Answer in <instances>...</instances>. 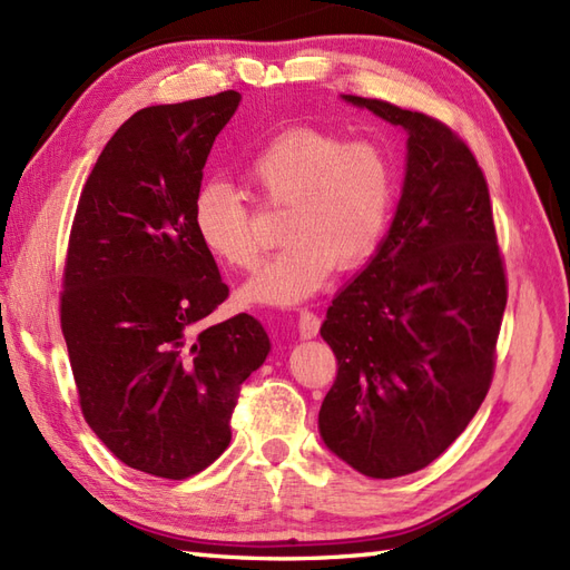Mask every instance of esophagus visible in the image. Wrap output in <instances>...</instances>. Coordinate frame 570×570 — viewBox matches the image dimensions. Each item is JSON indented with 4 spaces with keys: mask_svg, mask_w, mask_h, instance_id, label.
Returning <instances> with one entry per match:
<instances>
[{
    "mask_svg": "<svg viewBox=\"0 0 570 570\" xmlns=\"http://www.w3.org/2000/svg\"><path fill=\"white\" fill-rule=\"evenodd\" d=\"M317 332H320V317L308 308L301 311V315H298L301 340H313V337H317Z\"/></svg>",
    "mask_w": 570,
    "mask_h": 570,
    "instance_id": "1",
    "label": "esophagus"
}]
</instances>
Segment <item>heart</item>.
Segmentation results:
<instances>
[{
  "label": "heart",
  "mask_w": 570,
  "mask_h": 570,
  "mask_svg": "<svg viewBox=\"0 0 570 570\" xmlns=\"http://www.w3.org/2000/svg\"><path fill=\"white\" fill-rule=\"evenodd\" d=\"M245 180L274 207L284 250L243 286L247 303L296 305L325 286L334 265L352 269L381 243L395 202V166L371 139H346L317 127H294L247 160ZM202 245L228 267L250 269L262 250L253 204L224 180L204 183L193 199Z\"/></svg>",
  "instance_id": "1"
}]
</instances>
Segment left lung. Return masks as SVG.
<instances>
[{
    "mask_svg": "<svg viewBox=\"0 0 570 570\" xmlns=\"http://www.w3.org/2000/svg\"><path fill=\"white\" fill-rule=\"evenodd\" d=\"M342 98L404 129L406 173L387 236L320 327L337 381L317 426L356 472L395 479L443 455L484 402L508 282L470 146L424 112Z\"/></svg>",
    "mask_w": 570,
    "mask_h": 570,
    "instance_id": "1",
    "label": "left lung"
}]
</instances>
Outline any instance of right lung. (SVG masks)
Listing matches in <instances>:
<instances>
[{
	"label": "right lung",
	"mask_w": 570,
	"mask_h": 570,
	"mask_svg": "<svg viewBox=\"0 0 570 570\" xmlns=\"http://www.w3.org/2000/svg\"><path fill=\"white\" fill-rule=\"evenodd\" d=\"M238 91L135 112L100 151L69 233L60 323L86 424L115 458L187 479L230 443L240 385L265 363L253 315L204 325L228 286L193 199Z\"/></svg>",
	"instance_id": "right-lung-1"
}]
</instances>
